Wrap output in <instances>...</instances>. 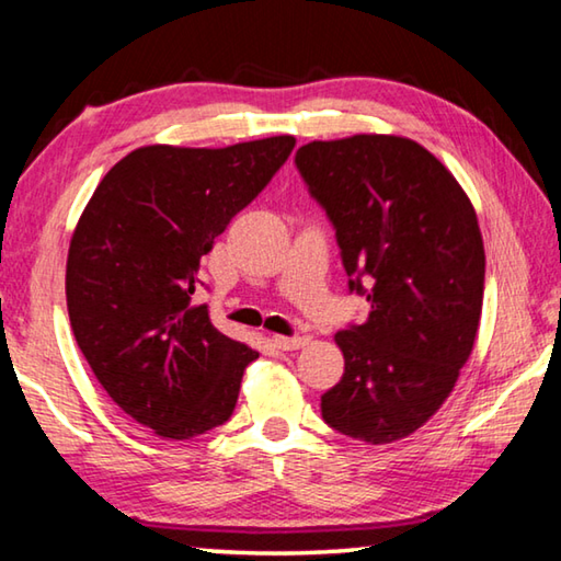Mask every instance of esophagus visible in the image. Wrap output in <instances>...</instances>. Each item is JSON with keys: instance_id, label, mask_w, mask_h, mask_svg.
Wrapping results in <instances>:
<instances>
[{"instance_id": "34e87169", "label": "esophagus", "mask_w": 561, "mask_h": 561, "mask_svg": "<svg viewBox=\"0 0 561 561\" xmlns=\"http://www.w3.org/2000/svg\"><path fill=\"white\" fill-rule=\"evenodd\" d=\"M272 344L282 351H297L307 344V341H304L301 336H272Z\"/></svg>"}]
</instances>
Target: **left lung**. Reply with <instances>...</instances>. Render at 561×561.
I'll return each instance as SVG.
<instances>
[{
    "instance_id": "left-lung-1",
    "label": "left lung",
    "mask_w": 561,
    "mask_h": 561,
    "mask_svg": "<svg viewBox=\"0 0 561 561\" xmlns=\"http://www.w3.org/2000/svg\"><path fill=\"white\" fill-rule=\"evenodd\" d=\"M297 168L336 227L348 289L371 307L334 336L344 376L321 396V415L368 445L408 438L472 354L485 289L478 215L450 170L403 136L311 140Z\"/></svg>"
}]
</instances>
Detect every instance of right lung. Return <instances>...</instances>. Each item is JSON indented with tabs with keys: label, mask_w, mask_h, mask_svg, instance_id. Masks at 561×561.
<instances>
[{
	"label": "right lung",
	"mask_w": 561,
	"mask_h": 561,
	"mask_svg": "<svg viewBox=\"0 0 561 561\" xmlns=\"http://www.w3.org/2000/svg\"><path fill=\"white\" fill-rule=\"evenodd\" d=\"M294 146V136H272L136 148L103 175L76 222L66 260L76 344L111 401L160 438L222 425L260 356L217 331L193 294L203 254Z\"/></svg>",
	"instance_id": "1"
}]
</instances>
